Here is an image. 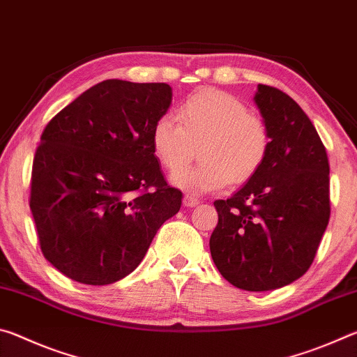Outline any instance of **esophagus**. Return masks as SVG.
<instances>
[{
	"label": "esophagus",
	"mask_w": 357,
	"mask_h": 357,
	"mask_svg": "<svg viewBox=\"0 0 357 357\" xmlns=\"http://www.w3.org/2000/svg\"><path fill=\"white\" fill-rule=\"evenodd\" d=\"M183 203H184V206H187V208H192V206H197L198 203V198H195V197H190V195H185L184 198H183Z\"/></svg>",
	"instance_id": "esophagus-1"
}]
</instances>
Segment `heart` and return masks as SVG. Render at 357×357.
<instances>
[{
	"label": "heart",
	"mask_w": 357,
	"mask_h": 357,
	"mask_svg": "<svg viewBox=\"0 0 357 357\" xmlns=\"http://www.w3.org/2000/svg\"><path fill=\"white\" fill-rule=\"evenodd\" d=\"M201 143L200 165L172 176L185 192L202 195L229 183L243 184L261 170L271 149L268 126L236 96L203 88L176 108V119L160 116L151 130V148L167 170L190 161L193 144Z\"/></svg>",
	"instance_id": "b5f03b06"
}]
</instances>
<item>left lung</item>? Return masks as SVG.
<instances>
[{
  "label": "left lung",
  "mask_w": 357,
  "mask_h": 357,
  "mask_svg": "<svg viewBox=\"0 0 357 357\" xmlns=\"http://www.w3.org/2000/svg\"><path fill=\"white\" fill-rule=\"evenodd\" d=\"M271 149L255 176L227 200H215L219 222L211 257L231 285L269 291L298 280L317 255L329 223V162L315 126L280 89L255 93Z\"/></svg>",
  "instance_id": "obj_1"
}]
</instances>
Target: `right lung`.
<instances>
[{
  "label": "right lung",
  "instance_id": "right-lung-1",
  "mask_svg": "<svg viewBox=\"0 0 357 357\" xmlns=\"http://www.w3.org/2000/svg\"><path fill=\"white\" fill-rule=\"evenodd\" d=\"M167 83L105 80L64 107L36 149L29 208L40 250L69 279L108 285L129 275L181 208L151 148L172 104Z\"/></svg>",
  "mask_w": 357,
  "mask_h": 357
}]
</instances>
